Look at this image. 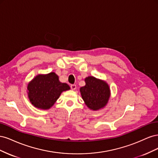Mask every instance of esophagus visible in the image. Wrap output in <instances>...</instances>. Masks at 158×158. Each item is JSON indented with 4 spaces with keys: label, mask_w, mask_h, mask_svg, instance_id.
Here are the masks:
<instances>
[{
    "label": "esophagus",
    "mask_w": 158,
    "mask_h": 158,
    "mask_svg": "<svg viewBox=\"0 0 158 158\" xmlns=\"http://www.w3.org/2000/svg\"><path fill=\"white\" fill-rule=\"evenodd\" d=\"M70 88H71V89H73V90L76 89V84H71V85H70Z\"/></svg>",
    "instance_id": "34e87169"
}]
</instances>
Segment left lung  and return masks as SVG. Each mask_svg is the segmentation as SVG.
Returning <instances> with one entry per match:
<instances>
[{
	"label": "left lung",
	"mask_w": 158,
	"mask_h": 158,
	"mask_svg": "<svg viewBox=\"0 0 158 158\" xmlns=\"http://www.w3.org/2000/svg\"><path fill=\"white\" fill-rule=\"evenodd\" d=\"M85 85L80 88V91L85 105L92 110L106 106L110 95L107 84L93 76L85 78Z\"/></svg>",
	"instance_id": "8db88e82"
}]
</instances>
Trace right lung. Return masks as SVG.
I'll return each mask as SVG.
<instances>
[{
  "label": "right lung",
  "instance_id": "right-lung-1",
  "mask_svg": "<svg viewBox=\"0 0 158 158\" xmlns=\"http://www.w3.org/2000/svg\"><path fill=\"white\" fill-rule=\"evenodd\" d=\"M28 96L35 107L48 109L53 106L63 91L70 89L69 85L59 82L55 73L38 75L27 85Z\"/></svg>",
  "mask_w": 158,
  "mask_h": 158
}]
</instances>
